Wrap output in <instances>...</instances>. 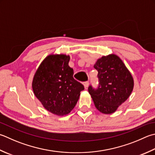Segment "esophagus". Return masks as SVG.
<instances>
[{
    "label": "esophagus",
    "mask_w": 155,
    "mask_h": 155,
    "mask_svg": "<svg viewBox=\"0 0 155 155\" xmlns=\"http://www.w3.org/2000/svg\"><path fill=\"white\" fill-rule=\"evenodd\" d=\"M89 81H85V82H84V83H83V84H84V88H85V89H87L88 86H89Z\"/></svg>",
    "instance_id": "34e87169"
}]
</instances>
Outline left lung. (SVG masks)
<instances>
[{
	"label": "left lung",
	"mask_w": 155,
	"mask_h": 155,
	"mask_svg": "<svg viewBox=\"0 0 155 155\" xmlns=\"http://www.w3.org/2000/svg\"><path fill=\"white\" fill-rule=\"evenodd\" d=\"M98 71V86L90 84L89 93L97 110L105 114L116 111L131 94L134 81L119 57L114 54L103 56L94 65Z\"/></svg>",
	"instance_id": "8db88e82"
}]
</instances>
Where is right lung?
<instances>
[{"label":"right lung","instance_id":"add662e5","mask_svg":"<svg viewBox=\"0 0 155 155\" xmlns=\"http://www.w3.org/2000/svg\"><path fill=\"white\" fill-rule=\"evenodd\" d=\"M69 56L50 55L41 62L33 77V93L51 113L64 116L73 109L84 87L73 77Z\"/></svg>","mask_w":155,"mask_h":155}]
</instances>
